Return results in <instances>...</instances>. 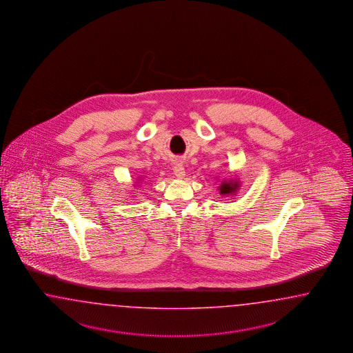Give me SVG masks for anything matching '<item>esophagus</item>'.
I'll use <instances>...</instances> for the list:
<instances>
[{
  "instance_id": "1",
  "label": "esophagus",
  "mask_w": 353,
  "mask_h": 353,
  "mask_svg": "<svg viewBox=\"0 0 353 353\" xmlns=\"http://www.w3.org/2000/svg\"><path fill=\"white\" fill-rule=\"evenodd\" d=\"M173 173L177 179H183L185 177V168L182 165L181 163H176L174 167H173Z\"/></svg>"
}]
</instances>
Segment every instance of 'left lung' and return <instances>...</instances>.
<instances>
[{"label":"left lung","instance_id":"left-lung-1","mask_svg":"<svg viewBox=\"0 0 353 353\" xmlns=\"http://www.w3.org/2000/svg\"><path fill=\"white\" fill-rule=\"evenodd\" d=\"M236 188H238V182L236 183H233V182H225L223 181L221 183V186H220V192L221 194H230V192H235L236 190Z\"/></svg>","mask_w":353,"mask_h":353}]
</instances>
